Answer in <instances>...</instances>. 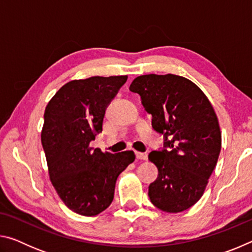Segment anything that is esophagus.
Wrapping results in <instances>:
<instances>
[{
    "mask_svg": "<svg viewBox=\"0 0 252 252\" xmlns=\"http://www.w3.org/2000/svg\"><path fill=\"white\" fill-rule=\"evenodd\" d=\"M135 157H136V159H139V160H147L148 159L147 153H143V152H135Z\"/></svg>",
    "mask_w": 252,
    "mask_h": 252,
    "instance_id": "34e87169",
    "label": "esophagus"
}]
</instances>
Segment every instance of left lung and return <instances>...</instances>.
Segmentation results:
<instances>
[{
  "label": "left lung",
  "instance_id": "left-lung-1",
  "mask_svg": "<svg viewBox=\"0 0 252 252\" xmlns=\"http://www.w3.org/2000/svg\"><path fill=\"white\" fill-rule=\"evenodd\" d=\"M130 91L141 96L163 148L149 160L158 178L149 186L151 202L162 211H185L202 197L221 150V132L210 101L190 80L174 74L140 75Z\"/></svg>",
  "mask_w": 252,
  "mask_h": 252
}]
</instances>
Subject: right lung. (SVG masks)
<instances>
[{"label": "right lung", "instance_id": "right-lung-1", "mask_svg": "<svg viewBox=\"0 0 252 252\" xmlns=\"http://www.w3.org/2000/svg\"><path fill=\"white\" fill-rule=\"evenodd\" d=\"M126 80L127 75L73 80L45 108L41 141L50 179L65 206L79 215L105 210L119 174L135 159L133 151L112 155L90 147L102 132L106 108Z\"/></svg>", "mask_w": 252, "mask_h": 252}]
</instances>
